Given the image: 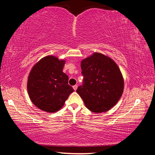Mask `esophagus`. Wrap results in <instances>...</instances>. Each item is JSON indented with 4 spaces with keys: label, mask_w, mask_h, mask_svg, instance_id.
<instances>
[{
    "label": "esophagus",
    "mask_w": 155,
    "mask_h": 155,
    "mask_svg": "<svg viewBox=\"0 0 155 155\" xmlns=\"http://www.w3.org/2000/svg\"><path fill=\"white\" fill-rule=\"evenodd\" d=\"M77 87H78V86H77V85H74L73 86V89H74V90L76 91L77 90Z\"/></svg>",
    "instance_id": "34e87169"
}]
</instances>
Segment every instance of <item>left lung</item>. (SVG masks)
<instances>
[{"mask_svg": "<svg viewBox=\"0 0 155 155\" xmlns=\"http://www.w3.org/2000/svg\"><path fill=\"white\" fill-rule=\"evenodd\" d=\"M83 85L77 92L90 111H107L115 105L124 91V79L119 67L110 57L99 52L82 60Z\"/></svg>", "mask_w": 155, "mask_h": 155, "instance_id": "1", "label": "left lung"}]
</instances>
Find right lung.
<instances>
[{"label": "right lung", "instance_id": "obj_1", "mask_svg": "<svg viewBox=\"0 0 155 155\" xmlns=\"http://www.w3.org/2000/svg\"><path fill=\"white\" fill-rule=\"evenodd\" d=\"M65 63V60L48 55L40 59L31 70L27 81L28 96L42 111H59L74 91L68 85V75L63 72Z\"/></svg>", "mask_w": 155, "mask_h": 155}]
</instances>
